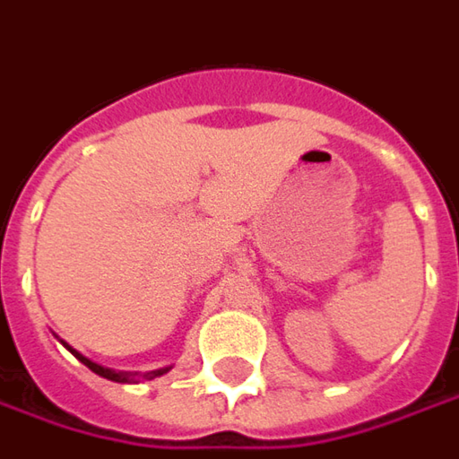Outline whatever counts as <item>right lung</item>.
Here are the masks:
<instances>
[{"mask_svg":"<svg viewBox=\"0 0 459 459\" xmlns=\"http://www.w3.org/2000/svg\"><path fill=\"white\" fill-rule=\"evenodd\" d=\"M59 342L65 344L66 350L72 352V355L77 357L82 365H87V368L94 372V375H100L104 380H112V382H139V380H154V377H160L164 372H169L172 368H160V369H152V372H144V375H139V372H117V369H109V368H102V365H97V362H91L90 357H84L82 352H77L72 344H66L65 340H59Z\"/></svg>","mask_w":459,"mask_h":459,"instance_id":"add662e5","label":"right lung"}]
</instances>
